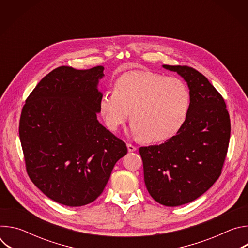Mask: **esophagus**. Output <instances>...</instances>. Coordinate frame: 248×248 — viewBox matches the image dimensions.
Listing matches in <instances>:
<instances>
[{
    "label": "esophagus",
    "mask_w": 248,
    "mask_h": 248,
    "mask_svg": "<svg viewBox=\"0 0 248 248\" xmlns=\"http://www.w3.org/2000/svg\"><path fill=\"white\" fill-rule=\"evenodd\" d=\"M126 146H127V150H128V152H134V151H136V150H137V147L133 146L132 144H129V143H128Z\"/></svg>",
    "instance_id": "esophagus-1"
}]
</instances>
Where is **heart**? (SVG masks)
Masks as SVG:
<instances>
[{
    "mask_svg": "<svg viewBox=\"0 0 248 248\" xmlns=\"http://www.w3.org/2000/svg\"><path fill=\"white\" fill-rule=\"evenodd\" d=\"M190 106L186 85L176 78H164L148 70H131L104 93L99 111L111 130H118L129 118L130 132L144 142H162L186 123Z\"/></svg>",
    "mask_w": 248,
    "mask_h": 248,
    "instance_id": "obj_1",
    "label": "heart"
}]
</instances>
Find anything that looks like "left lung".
<instances>
[{"label": "left lung", "mask_w": 248, "mask_h": 248, "mask_svg": "<svg viewBox=\"0 0 248 248\" xmlns=\"http://www.w3.org/2000/svg\"><path fill=\"white\" fill-rule=\"evenodd\" d=\"M163 67L176 73L190 93L183 127L160 145L140 147L144 182L158 203L175 207L205 193L221 174L231 136V121L223 97L196 69Z\"/></svg>", "instance_id": "obj_1"}]
</instances>
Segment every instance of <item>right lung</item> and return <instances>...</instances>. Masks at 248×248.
<instances>
[{
    "label": "right lung",
    "instance_id": "right-lung-1",
    "mask_svg": "<svg viewBox=\"0 0 248 248\" xmlns=\"http://www.w3.org/2000/svg\"><path fill=\"white\" fill-rule=\"evenodd\" d=\"M104 66H60L41 79L25 101L19 138L32 183L50 199L69 207L93 202L116 163L124 141L97 120Z\"/></svg>",
    "mask_w": 248,
    "mask_h": 248
}]
</instances>
